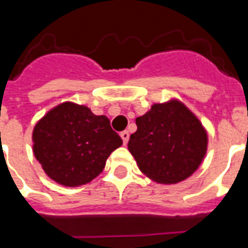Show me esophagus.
Returning a JSON list of instances; mask_svg holds the SVG:
<instances>
[{"label": "esophagus", "mask_w": 248, "mask_h": 248, "mask_svg": "<svg viewBox=\"0 0 248 248\" xmlns=\"http://www.w3.org/2000/svg\"><path fill=\"white\" fill-rule=\"evenodd\" d=\"M121 138H122V140H124V144L126 145L128 141V138H130V134H128V131H122L121 132Z\"/></svg>", "instance_id": "obj_1"}]
</instances>
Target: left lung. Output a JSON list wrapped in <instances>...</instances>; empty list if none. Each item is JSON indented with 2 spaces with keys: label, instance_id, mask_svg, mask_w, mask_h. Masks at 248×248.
Instances as JSON below:
<instances>
[{
  "label": "left lung",
  "instance_id": "8db88e82",
  "mask_svg": "<svg viewBox=\"0 0 248 248\" xmlns=\"http://www.w3.org/2000/svg\"><path fill=\"white\" fill-rule=\"evenodd\" d=\"M128 151L140 171L161 184H176L192 175L207 149V134L200 120L180 101L152 105L136 118Z\"/></svg>",
  "mask_w": 248,
  "mask_h": 248
}]
</instances>
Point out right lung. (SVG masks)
I'll return each mask as SVG.
<instances>
[{
	"label": "right lung",
	"instance_id": "right-lung-1",
	"mask_svg": "<svg viewBox=\"0 0 248 248\" xmlns=\"http://www.w3.org/2000/svg\"><path fill=\"white\" fill-rule=\"evenodd\" d=\"M121 145L122 139L107 117L73 103L51 109L33 130L37 161L52 180L65 186L90 183Z\"/></svg>",
	"mask_w": 248,
	"mask_h": 248
}]
</instances>
